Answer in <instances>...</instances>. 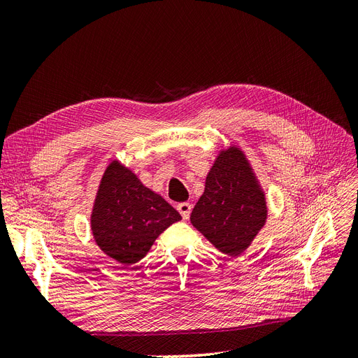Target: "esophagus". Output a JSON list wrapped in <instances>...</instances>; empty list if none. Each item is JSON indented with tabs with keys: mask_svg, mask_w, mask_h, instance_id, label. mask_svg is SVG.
<instances>
[{
	"mask_svg": "<svg viewBox=\"0 0 358 358\" xmlns=\"http://www.w3.org/2000/svg\"><path fill=\"white\" fill-rule=\"evenodd\" d=\"M191 209H192V204L188 203V201H183V203H179V204H178V210H179V213L182 215L183 220H188V218H189Z\"/></svg>",
	"mask_w": 358,
	"mask_h": 358,
	"instance_id": "34e87169",
	"label": "esophagus"
}]
</instances>
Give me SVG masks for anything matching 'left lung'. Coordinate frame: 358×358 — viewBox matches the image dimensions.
I'll return each instance as SVG.
<instances>
[{
	"mask_svg": "<svg viewBox=\"0 0 358 358\" xmlns=\"http://www.w3.org/2000/svg\"><path fill=\"white\" fill-rule=\"evenodd\" d=\"M189 220L220 252L230 257L245 252L262 231L267 221L266 194L239 146L220 149Z\"/></svg>",
	"mask_w": 358,
	"mask_h": 358,
	"instance_id": "left-lung-1",
	"label": "left lung"
}]
</instances>
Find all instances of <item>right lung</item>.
<instances>
[{
	"instance_id": "add662e5",
	"label": "right lung",
	"mask_w": 358,
	"mask_h": 358,
	"mask_svg": "<svg viewBox=\"0 0 358 358\" xmlns=\"http://www.w3.org/2000/svg\"><path fill=\"white\" fill-rule=\"evenodd\" d=\"M182 220L158 192L145 187L121 161L106 167L91 212V231L101 251L122 266L140 262L157 237Z\"/></svg>"
}]
</instances>
